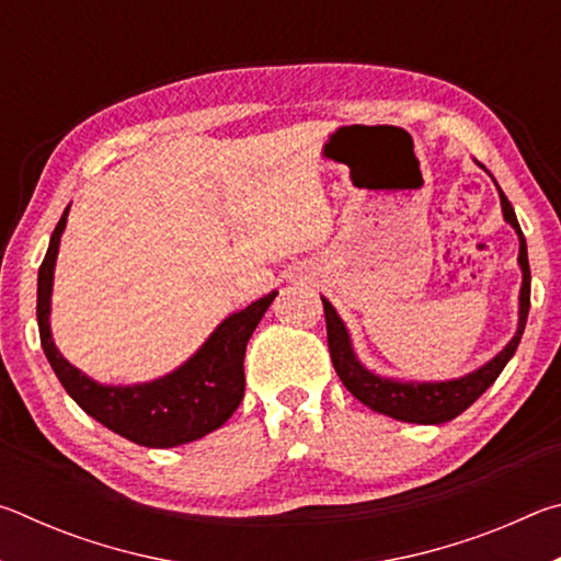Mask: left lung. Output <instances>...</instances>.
I'll return each mask as SVG.
<instances>
[{
  "label": "left lung",
  "mask_w": 561,
  "mask_h": 561,
  "mask_svg": "<svg viewBox=\"0 0 561 561\" xmlns=\"http://www.w3.org/2000/svg\"><path fill=\"white\" fill-rule=\"evenodd\" d=\"M500 203H502L505 222L515 227V232L519 237V257H517L519 270H522L519 321L510 344L502 348L495 358L488 360L485 366H480L478 371H472L462 378H453V381H423V383L396 381V378H383L374 371H368V368L360 364L354 354V346H351L344 321L339 319L336 309L321 297V301H324V317H327L329 354H331V360H334L336 374L341 378V383L348 388V393L356 396L358 401L371 408V411L391 415L396 421H405V423H421V425L448 423L453 417H458L465 408H470L474 401H478V398L497 381V376L502 374V368L507 366V360L515 356L519 339L525 334V324L529 314L531 274H529L525 234H522L517 215L512 210V205L502 190H500Z\"/></svg>",
  "instance_id": "obj_1"
}]
</instances>
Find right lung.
<instances>
[{"label": "right lung", "instance_id": "obj_1", "mask_svg": "<svg viewBox=\"0 0 561 561\" xmlns=\"http://www.w3.org/2000/svg\"><path fill=\"white\" fill-rule=\"evenodd\" d=\"M66 217L69 207L54 227L36 282V321H39L42 348L66 393L108 431L146 448H175L220 428L242 401L247 341L277 291H270L267 297L227 317L210 339L168 376L136 386H103L71 366L51 339L54 267Z\"/></svg>", "mask_w": 561, "mask_h": 561}]
</instances>
